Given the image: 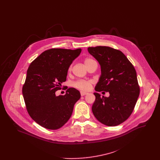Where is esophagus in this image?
<instances>
[{
	"label": "esophagus",
	"mask_w": 160,
	"mask_h": 160,
	"mask_svg": "<svg viewBox=\"0 0 160 160\" xmlns=\"http://www.w3.org/2000/svg\"><path fill=\"white\" fill-rule=\"evenodd\" d=\"M80 94H81L82 96H84L88 94V93H87V92H83V91H81V92H80Z\"/></svg>",
	"instance_id": "obj_1"
}]
</instances>
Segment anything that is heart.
Here are the masks:
<instances>
[{
	"mask_svg": "<svg viewBox=\"0 0 160 160\" xmlns=\"http://www.w3.org/2000/svg\"><path fill=\"white\" fill-rule=\"evenodd\" d=\"M94 60L90 58H86L84 61L85 64L87 66L90 62L93 61ZM72 66L69 68V71H71ZM94 81L92 80H78L73 82V86L79 90L83 91H88L92 88V85L93 84Z\"/></svg>",
	"mask_w": 160,
	"mask_h": 160,
	"instance_id": "heart-1",
	"label": "heart"
}]
</instances>
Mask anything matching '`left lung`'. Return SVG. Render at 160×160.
Instances as JSON below:
<instances>
[{"mask_svg": "<svg viewBox=\"0 0 160 160\" xmlns=\"http://www.w3.org/2000/svg\"><path fill=\"white\" fill-rule=\"evenodd\" d=\"M88 51L98 61L101 68V75L95 90L109 93L108 98L94 93L96 96L92 107L94 115L105 125H118L131 115L140 94L136 71L119 50L97 46L88 48Z\"/></svg>", "mask_w": 160, "mask_h": 160, "instance_id": "8db88e82", "label": "left lung"}]
</instances>
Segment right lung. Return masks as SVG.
I'll return each mask as SVG.
<instances>
[{
	"instance_id": "right-lung-1",
	"label": "right lung",
	"mask_w": 160,
	"mask_h": 160,
	"mask_svg": "<svg viewBox=\"0 0 160 160\" xmlns=\"http://www.w3.org/2000/svg\"><path fill=\"white\" fill-rule=\"evenodd\" d=\"M81 51V49H48L29 66L22 92L29 115L40 126L57 130L71 117L74 105L80 98V92L69 88L65 95L59 96L56 92L61 89L68 68Z\"/></svg>"
}]
</instances>
